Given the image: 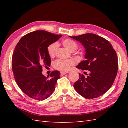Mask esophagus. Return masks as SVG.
Here are the masks:
<instances>
[{
	"label": "esophagus",
	"instance_id": "1",
	"mask_svg": "<svg viewBox=\"0 0 128 128\" xmlns=\"http://www.w3.org/2000/svg\"><path fill=\"white\" fill-rule=\"evenodd\" d=\"M67 72H60V75L61 76H64V75L66 74H67Z\"/></svg>",
	"mask_w": 128,
	"mask_h": 128
}]
</instances>
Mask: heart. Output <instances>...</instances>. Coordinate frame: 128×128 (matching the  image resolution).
<instances>
[{"mask_svg":"<svg viewBox=\"0 0 128 128\" xmlns=\"http://www.w3.org/2000/svg\"><path fill=\"white\" fill-rule=\"evenodd\" d=\"M62 44L70 52H74L77 48L78 45L76 42L71 39H66L62 41ZM58 48L57 42H53L50 44L48 47V52L50 57H53L55 56ZM75 64V61L72 59L66 60L58 59L54 62L53 67L55 69L62 72H67L70 68V67Z\"/></svg>","mask_w":128,"mask_h":128,"instance_id":"obj_1","label":"heart"}]
</instances>
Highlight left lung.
<instances>
[{
	"label": "left lung",
	"instance_id": "obj_1",
	"mask_svg": "<svg viewBox=\"0 0 128 128\" xmlns=\"http://www.w3.org/2000/svg\"><path fill=\"white\" fill-rule=\"evenodd\" d=\"M79 41L86 49L85 60L76 67L88 70L87 77L80 74L74 84L75 90L86 99L98 98L111 88L118 68V56L110 42L94 34L69 36Z\"/></svg>",
	"mask_w": 128,
	"mask_h": 128
}]
</instances>
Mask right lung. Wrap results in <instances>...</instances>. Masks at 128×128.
I'll list each match as a JSON object with an SVG mask.
<instances>
[{"label":"right lung","mask_w":128,"mask_h":128,"mask_svg":"<svg viewBox=\"0 0 128 128\" xmlns=\"http://www.w3.org/2000/svg\"><path fill=\"white\" fill-rule=\"evenodd\" d=\"M61 36L37 30L23 36L15 46L12 60L14 76L18 87L30 98L43 100L54 91L60 72L53 71L48 78L42 74V66L51 64L48 47Z\"/></svg>","instance_id":"obj_1"}]
</instances>
